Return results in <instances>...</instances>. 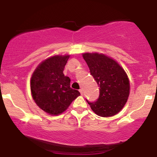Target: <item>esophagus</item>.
<instances>
[{"label": "esophagus", "mask_w": 157, "mask_h": 157, "mask_svg": "<svg viewBox=\"0 0 157 157\" xmlns=\"http://www.w3.org/2000/svg\"><path fill=\"white\" fill-rule=\"evenodd\" d=\"M83 89H79V92H80V93H81V95H83Z\"/></svg>", "instance_id": "34e87169"}]
</instances>
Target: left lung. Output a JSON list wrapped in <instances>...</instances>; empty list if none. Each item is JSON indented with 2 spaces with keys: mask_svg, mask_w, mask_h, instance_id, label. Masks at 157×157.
I'll list each match as a JSON object with an SVG mask.
<instances>
[{
  "mask_svg": "<svg viewBox=\"0 0 157 157\" xmlns=\"http://www.w3.org/2000/svg\"><path fill=\"white\" fill-rule=\"evenodd\" d=\"M83 57L99 87L98 99L94 102L86 99V101L100 117L114 116L124 106L129 95L127 75L119 63L104 54L86 53Z\"/></svg>",
  "mask_w": 157,
  "mask_h": 157,
  "instance_id": "obj_1",
  "label": "left lung"
}]
</instances>
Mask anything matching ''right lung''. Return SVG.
I'll use <instances>...</instances> for the list:
<instances>
[{
  "mask_svg": "<svg viewBox=\"0 0 157 157\" xmlns=\"http://www.w3.org/2000/svg\"><path fill=\"white\" fill-rule=\"evenodd\" d=\"M69 56H55L43 61L32 75L31 90L33 100L42 110L59 115L80 95L70 86L71 79L63 74Z\"/></svg>",
  "mask_w": 157,
  "mask_h": 157,
  "instance_id": "1",
  "label": "right lung"
}]
</instances>
